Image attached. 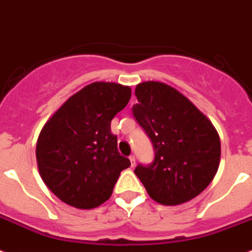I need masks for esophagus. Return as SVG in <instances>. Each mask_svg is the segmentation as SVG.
<instances>
[{
  "label": "esophagus",
  "instance_id": "esophagus-1",
  "mask_svg": "<svg viewBox=\"0 0 252 252\" xmlns=\"http://www.w3.org/2000/svg\"><path fill=\"white\" fill-rule=\"evenodd\" d=\"M129 160H130V164L131 167H133V165L135 164V156H130V157H129Z\"/></svg>",
  "mask_w": 252,
  "mask_h": 252
}]
</instances>
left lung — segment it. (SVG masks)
<instances>
[{
  "instance_id": "left-lung-1",
  "label": "left lung",
  "mask_w": 252,
  "mask_h": 252,
  "mask_svg": "<svg viewBox=\"0 0 252 252\" xmlns=\"http://www.w3.org/2000/svg\"><path fill=\"white\" fill-rule=\"evenodd\" d=\"M133 115L154 149L153 162L134 173L149 196L165 206L198 196L219 169L221 143L208 118L177 92L158 81L135 88Z\"/></svg>"
}]
</instances>
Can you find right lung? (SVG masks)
<instances>
[{
  "label": "right lung",
  "instance_id": "add662e5",
  "mask_svg": "<svg viewBox=\"0 0 252 252\" xmlns=\"http://www.w3.org/2000/svg\"><path fill=\"white\" fill-rule=\"evenodd\" d=\"M130 88L93 83L64 103L45 124L36 159L45 185L63 202L90 210L113 193L130 160L118 152L110 122L130 99Z\"/></svg>",
  "mask_w": 252,
  "mask_h": 252
}]
</instances>
